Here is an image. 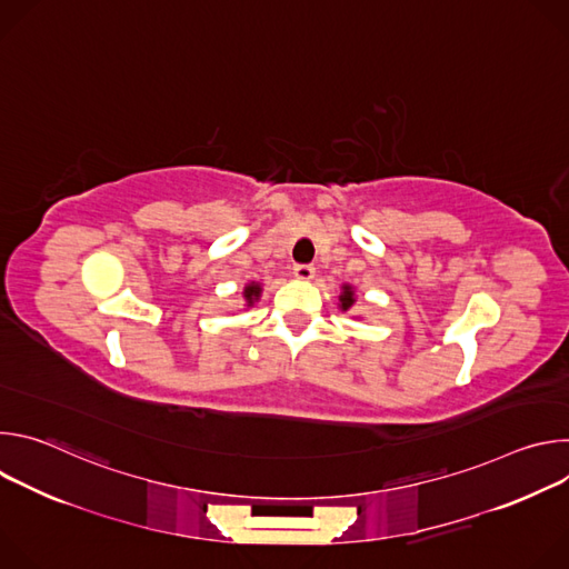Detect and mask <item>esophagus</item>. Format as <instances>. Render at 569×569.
Listing matches in <instances>:
<instances>
[{
  "label": "esophagus",
  "mask_w": 569,
  "mask_h": 569,
  "mask_svg": "<svg viewBox=\"0 0 569 569\" xmlns=\"http://www.w3.org/2000/svg\"><path fill=\"white\" fill-rule=\"evenodd\" d=\"M292 272H295V277L299 281H310L315 277V268L312 266H295Z\"/></svg>",
  "instance_id": "1"
}]
</instances>
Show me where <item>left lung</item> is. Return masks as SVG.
<instances>
[{
  "instance_id": "left-lung-1",
  "label": "left lung",
  "mask_w": 569,
  "mask_h": 569,
  "mask_svg": "<svg viewBox=\"0 0 569 569\" xmlns=\"http://www.w3.org/2000/svg\"><path fill=\"white\" fill-rule=\"evenodd\" d=\"M338 299H340L338 308H340L342 312H349V310L353 308V303H356V288H353L351 283H342ZM356 319H358V317H356Z\"/></svg>"
}]
</instances>
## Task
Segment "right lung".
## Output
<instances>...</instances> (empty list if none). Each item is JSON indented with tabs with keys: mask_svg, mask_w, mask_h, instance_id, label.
<instances>
[{
	"mask_svg": "<svg viewBox=\"0 0 569 569\" xmlns=\"http://www.w3.org/2000/svg\"><path fill=\"white\" fill-rule=\"evenodd\" d=\"M261 292H263V286L259 281L246 283V288H242V299H246V308H252L261 299Z\"/></svg>",
	"mask_w": 569,
	"mask_h": 569,
	"instance_id": "right-lung-1",
	"label": "right lung"
}]
</instances>
